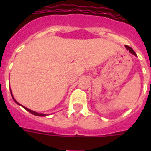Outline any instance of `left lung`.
<instances>
[{"label":"left lung","mask_w":151,"mask_h":151,"mask_svg":"<svg viewBox=\"0 0 151 151\" xmlns=\"http://www.w3.org/2000/svg\"><path fill=\"white\" fill-rule=\"evenodd\" d=\"M125 48H126V49H127V50H129V52H131L132 54H133V55H136V52H134V51H133V49H132V48H130V47H129V46H128V45H125Z\"/></svg>","instance_id":"left-lung-1"}]
</instances>
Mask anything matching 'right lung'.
<instances>
[{
  "label": "right lung",
  "instance_id": "right-lung-1",
  "mask_svg": "<svg viewBox=\"0 0 151 151\" xmlns=\"http://www.w3.org/2000/svg\"><path fill=\"white\" fill-rule=\"evenodd\" d=\"M11 95H12V99H14V101H15V103H17L18 105H21V104H19V103H18L17 101H16L15 99H14V97H13V96H12V91H11ZM21 106H22V105H21ZM22 107L24 108L25 110H27V111H29V113H31L32 114L36 115V116H41V117H44V116H46V114H40V113H37V112H35V111H33V110H29V109H28V108L25 107V106H22Z\"/></svg>",
  "mask_w": 151,
  "mask_h": 151
}]
</instances>
